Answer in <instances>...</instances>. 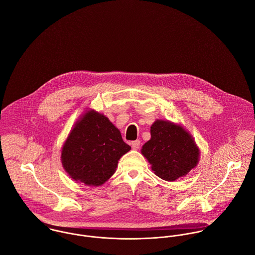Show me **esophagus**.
<instances>
[{"label":"esophagus","mask_w":255,"mask_h":255,"mask_svg":"<svg viewBox=\"0 0 255 255\" xmlns=\"http://www.w3.org/2000/svg\"><path fill=\"white\" fill-rule=\"evenodd\" d=\"M140 146V141L139 140H135V141H132L131 142V147L133 150H137Z\"/></svg>","instance_id":"34e87169"}]
</instances>
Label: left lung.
I'll use <instances>...</instances> for the list:
<instances>
[{"label": "left lung", "mask_w": 255, "mask_h": 255, "mask_svg": "<svg viewBox=\"0 0 255 255\" xmlns=\"http://www.w3.org/2000/svg\"><path fill=\"white\" fill-rule=\"evenodd\" d=\"M150 133L151 138L142 146L141 154L156 176L174 182L197 166L200 150L182 126L156 120L150 128Z\"/></svg>", "instance_id": "left-lung-1"}]
</instances>
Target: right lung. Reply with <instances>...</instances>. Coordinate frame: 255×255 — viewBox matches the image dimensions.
<instances>
[{
  "instance_id": "1",
  "label": "right lung",
  "mask_w": 255,
  "mask_h": 255,
  "mask_svg": "<svg viewBox=\"0 0 255 255\" xmlns=\"http://www.w3.org/2000/svg\"><path fill=\"white\" fill-rule=\"evenodd\" d=\"M130 149L106 116L87 110L69 133L61 160L73 181L99 186L115 174L119 160Z\"/></svg>"
}]
</instances>
